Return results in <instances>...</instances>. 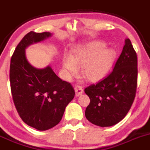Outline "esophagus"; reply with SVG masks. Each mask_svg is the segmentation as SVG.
I'll list each match as a JSON object with an SVG mask.
<instances>
[{"label":"esophagus","mask_w":150,"mask_h":150,"mask_svg":"<svg viewBox=\"0 0 150 150\" xmlns=\"http://www.w3.org/2000/svg\"><path fill=\"white\" fill-rule=\"evenodd\" d=\"M75 96L78 97L79 96L83 93V88L81 86H76L75 87Z\"/></svg>","instance_id":"esophagus-1"}]
</instances>
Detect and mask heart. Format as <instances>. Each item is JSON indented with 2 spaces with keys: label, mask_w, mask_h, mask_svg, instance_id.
Listing matches in <instances>:
<instances>
[{
  "label": "heart",
  "mask_w": 150,
  "mask_h": 150,
  "mask_svg": "<svg viewBox=\"0 0 150 150\" xmlns=\"http://www.w3.org/2000/svg\"><path fill=\"white\" fill-rule=\"evenodd\" d=\"M105 47L103 42L92 41L75 49L71 57L64 55L62 65L67 76H76L80 69L83 78L89 82L98 81L106 76L114 63L116 52Z\"/></svg>",
  "instance_id": "obj_1"
}]
</instances>
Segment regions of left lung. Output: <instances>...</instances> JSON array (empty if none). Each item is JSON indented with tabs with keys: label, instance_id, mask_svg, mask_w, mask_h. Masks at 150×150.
<instances>
[{
	"label": "left lung",
	"instance_id": "obj_1",
	"mask_svg": "<svg viewBox=\"0 0 150 150\" xmlns=\"http://www.w3.org/2000/svg\"><path fill=\"white\" fill-rule=\"evenodd\" d=\"M137 67L136 52L129 39L126 38L112 72L84 89L90 99L85 111L89 122L101 127H111L125 117L135 96Z\"/></svg>",
	"mask_w": 150,
	"mask_h": 150
}]
</instances>
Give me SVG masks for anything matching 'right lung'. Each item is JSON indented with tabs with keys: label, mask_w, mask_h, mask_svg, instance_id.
<instances>
[{
	"label": "right lung",
	"mask_w": 150,
	"mask_h": 150,
	"mask_svg": "<svg viewBox=\"0 0 150 150\" xmlns=\"http://www.w3.org/2000/svg\"><path fill=\"white\" fill-rule=\"evenodd\" d=\"M52 36L50 33L30 32L23 38L11 58V91L18 114L23 122L38 130L44 131L56 126L62 119L75 91L64 81L50 65L35 68L28 61L26 49Z\"/></svg>",
	"instance_id": "right-lung-1"
}]
</instances>
